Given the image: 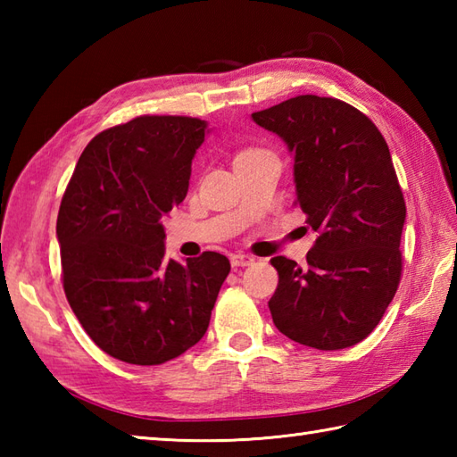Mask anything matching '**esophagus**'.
<instances>
[{"mask_svg":"<svg viewBox=\"0 0 457 457\" xmlns=\"http://www.w3.org/2000/svg\"><path fill=\"white\" fill-rule=\"evenodd\" d=\"M255 263V257L253 255H245V253H236L231 255V267H249Z\"/></svg>","mask_w":457,"mask_h":457,"instance_id":"esophagus-1","label":"esophagus"}]
</instances>
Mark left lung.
Returning <instances> with one entry per match:
<instances>
[{
	"mask_svg": "<svg viewBox=\"0 0 457 457\" xmlns=\"http://www.w3.org/2000/svg\"><path fill=\"white\" fill-rule=\"evenodd\" d=\"M295 157L296 204L318 237L306 267L270 259L269 310L280 334L314 349L355 345L399 288L406 206L381 131L342 100L296 96L251 113Z\"/></svg>",
	"mask_w": 457,
	"mask_h": 457,
	"instance_id": "8db88e82",
	"label": "left lung"
}]
</instances>
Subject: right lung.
I'll use <instances>...</instances> for the list:
<instances>
[{
	"instance_id": "obj_1",
	"label": "right lung",
	"mask_w": 457,
	"mask_h": 457,
	"mask_svg": "<svg viewBox=\"0 0 457 457\" xmlns=\"http://www.w3.org/2000/svg\"><path fill=\"white\" fill-rule=\"evenodd\" d=\"M206 121L139 115L96 135L56 218L62 287L86 334L131 365H161L206 334L229 261L164 259L161 220L188 192Z\"/></svg>"
}]
</instances>
